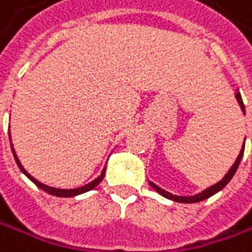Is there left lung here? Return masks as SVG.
I'll use <instances>...</instances> for the list:
<instances>
[{
  "label": "left lung",
  "instance_id": "left-lung-1",
  "mask_svg": "<svg viewBox=\"0 0 252 252\" xmlns=\"http://www.w3.org/2000/svg\"><path fill=\"white\" fill-rule=\"evenodd\" d=\"M235 96H236V99H238V104H239L242 113L245 114V107H244V102H242V98H241V93H236ZM244 150H245V142H244V145H242V148H241V151H239V154H238V157H236L235 163H233V165L230 166V169L227 171V174H226L221 180H220L218 183H215L214 186H211V187L202 190V191L197 193V194H193V196H178V194H172V193H169V191L160 189L159 186H156V184L151 183V181H148V183H150V186H151L157 193H159L160 196H163V197H166V199H171V200H174V202H180V203H196V202L205 200V199L214 196L215 193L221 191V190L230 183V180L233 178V175H235V172H236V169H238V166H239V163H241V160H242Z\"/></svg>",
  "mask_w": 252,
  "mask_h": 252
}]
</instances>
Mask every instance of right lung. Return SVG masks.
I'll use <instances>...</instances> for the list:
<instances>
[{
    "label": "right lung",
    "instance_id": "obj_1",
    "mask_svg": "<svg viewBox=\"0 0 252 252\" xmlns=\"http://www.w3.org/2000/svg\"><path fill=\"white\" fill-rule=\"evenodd\" d=\"M10 142H11V136H10ZM11 151H13V156H14V160H16V163H17V166H19V169L32 181L37 187H40L41 190H44L46 193H49V194H52V196H56V197H74V196H78V194H83V193H86V191H90V190H93L95 189L102 180H104V177H105V166H104V169H102V172L93 180V181H90L89 184H84V186H81V187H77V189H56V187H50V186H46V184H43V183H40L38 180H35L32 175H31L23 166H22V163H20V160H19V157H17V154H16V151H14V148H13V144H11Z\"/></svg>",
    "mask_w": 252,
    "mask_h": 252
}]
</instances>
